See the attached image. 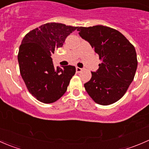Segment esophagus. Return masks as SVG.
I'll list each match as a JSON object with an SVG mask.
<instances>
[{"label": "esophagus", "mask_w": 149, "mask_h": 149, "mask_svg": "<svg viewBox=\"0 0 149 149\" xmlns=\"http://www.w3.org/2000/svg\"><path fill=\"white\" fill-rule=\"evenodd\" d=\"M76 73H80V72H81L82 69L81 68L76 67Z\"/></svg>", "instance_id": "1"}]
</instances>
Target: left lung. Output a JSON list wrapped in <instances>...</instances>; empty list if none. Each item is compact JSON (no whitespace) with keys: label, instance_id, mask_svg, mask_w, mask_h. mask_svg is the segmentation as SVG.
Listing matches in <instances>:
<instances>
[{"label":"left lung","instance_id":"obj_1","mask_svg":"<svg viewBox=\"0 0 149 149\" xmlns=\"http://www.w3.org/2000/svg\"><path fill=\"white\" fill-rule=\"evenodd\" d=\"M79 35L94 48L102 63L84 84L86 91L96 103L109 105L123 97L137 69L135 47L118 30L102 25L78 27Z\"/></svg>","mask_w":149,"mask_h":149}]
</instances>
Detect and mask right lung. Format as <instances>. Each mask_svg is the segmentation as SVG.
Instances as JSON below:
<instances>
[{
    "mask_svg": "<svg viewBox=\"0 0 149 149\" xmlns=\"http://www.w3.org/2000/svg\"><path fill=\"white\" fill-rule=\"evenodd\" d=\"M77 29L61 23H47L24 37L18 54L21 76L29 91L39 101L55 102L67 91L76 68L67 65L55 68L51 55Z\"/></svg>",
    "mask_w": 149,
    "mask_h": 149,
    "instance_id": "obj_1",
    "label": "right lung"
}]
</instances>
